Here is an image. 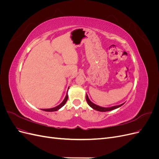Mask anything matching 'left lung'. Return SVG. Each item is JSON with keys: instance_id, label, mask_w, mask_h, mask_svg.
<instances>
[{"instance_id": "8db88e82", "label": "left lung", "mask_w": 159, "mask_h": 159, "mask_svg": "<svg viewBox=\"0 0 159 159\" xmlns=\"http://www.w3.org/2000/svg\"><path fill=\"white\" fill-rule=\"evenodd\" d=\"M86 100H87V102L88 103V105H89V106L91 107H92L93 109L95 110H97V111H102V112H105V111H111V110H113L115 109H117L119 107H121V105H123L124 103L121 104V105H116V106H113V107H100L99 106V105H97L94 104L93 103H92L91 102V101L89 100V98L88 95H86Z\"/></svg>"}]
</instances>
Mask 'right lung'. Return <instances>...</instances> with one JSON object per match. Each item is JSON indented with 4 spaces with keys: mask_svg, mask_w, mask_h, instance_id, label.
<instances>
[{
    "mask_svg": "<svg viewBox=\"0 0 159 159\" xmlns=\"http://www.w3.org/2000/svg\"><path fill=\"white\" fill-rule=\"evenodd\" d=\"M68 94H66V98L64 99V100L61 103H60L59 105H57V106L54 107V108H51V109H42L43 111H57L59 109H60L61 107H63L64 104L66 103L67 100H68Z\"/></svg>",
    "mask_w": 159,
    "mask_h": 159,
    "instance_id": "1",
    "label": "right lung"
}]
</instances>
